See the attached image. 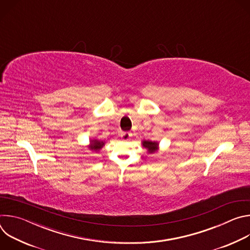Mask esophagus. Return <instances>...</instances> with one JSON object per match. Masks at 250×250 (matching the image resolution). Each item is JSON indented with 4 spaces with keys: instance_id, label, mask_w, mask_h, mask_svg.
<instances>
[{
    "instance_id": "1",
    "label": "esophagus",
    "mask_w": 250,
    "mask_h": 250,
    "mask_svg": "<svg viewBox=\"0 0 250 250\" xmlns=\"http://www.w3.org/2000/svg\"><path fill=\"white\" fill-rule=\"evenodd\" d=\"M131 136V133L130 132H127V131H123L121 132V137L123 140H128Z\"/></svg>"
}]
</instances>
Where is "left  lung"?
<instances>
[{
  "mask_svg": "<svg viewBox=\"0 0 250 250\" xmlns=\"http://www.w3.org/2000/svg\"><path fill=\"white\" fill-rule=\"evenodd\" d=\"M142 146L147 149V152L149 154H154L159 149V144L157 141L142 140Z\"/></svg>",
  "mask_w": 250,
  "mask_h": 250,
  "instance_id": "1",
  "label": "left lung"
}]
</instances>
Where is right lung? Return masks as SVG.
Wrapping results in <instances>:
<instances>
[{
    "instance_id": "right-lung-1",
    "label": "right lung",
    "mask_w": 250,
    "mask_h": 250,
    "mask_svg": "<svg viewBox=\"0 0 250 250\" xmlns=\"http://www.w3.org/2000/svg\"><path fill=\"white\" fill-rule=\"evenodd\" d=\"M104 146V141L99 140V139H97V138H93V139L90 140V145L88 146V148H89L90 150H92L93 152H94V151H95V152H99V151L103 148Z\"/></svg>"
}]
</instances>
